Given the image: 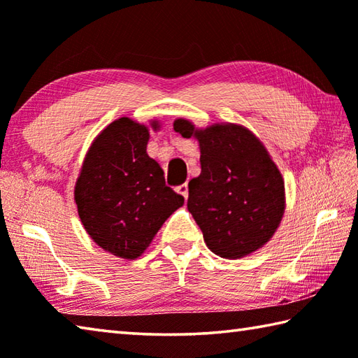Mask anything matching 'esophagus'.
Returning <instances> with one entry per match:
<instances>
[{"label":"esophagus","mask_w":358,"mask_h":358,"mask_svg":"<svg viewBox=\"0 0 358 358\" xmlns=\"http://www.w3.org/2000/svg\"><path fill=\"white\" fill-rule=\"evenodd\" d=\"M176 192H178L179 195H182L185 198V201H187V198H189V185L180 184V185L176 187Z\"/></svg>","instance_id":"34e87169"}]
</instances>
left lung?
<instances>
[{
    "mask_svg": "<svg viewBox=\"0 0 358 358\" xmlns=\"http://www.w3.org/2000/svg\"><path fill=\"white\" fill-rule=\"evenodd\" d=\"M174 130L195 136L201 174L189 182L187 208L210 252L243 258L271 241L285 214V182L258 138L237 124L195 129L176 119Z\"/></svg>",
    "mask_w": 358,
    "mask_h": 358,
    "instance_id": "left-lung-1",
    "label": "left lung"
}]
</instances>
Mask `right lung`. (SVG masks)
<instances>
[{
	"instance_id": "obj_1",
	"label": "right lung",
	"mask_w": 358,
	"mask_h": 358,
	"mask_svg": "<svg viewBox=\"0 0 358 358\" xmlns=\"http://www.w3.org/2000/svg\"><path fill=\"white\" fill-rule=\"evenodd\" d=\"M150 127L157 130L159 122ZM149 129L119 117L92 141L75 184L80 220L91 239L111 255L135 259L166 218L184 204L165 184L146 152Z\"/></svg>"
}]
</instances>
